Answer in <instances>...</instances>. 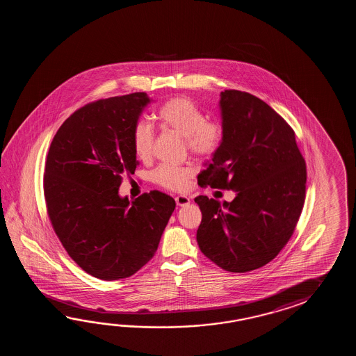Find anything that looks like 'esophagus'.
<instances>
[{
	"label": "esophagus",
	"mask_w": 356,
	"mask_h": 356,
	"mask_svg": "<svg viewBox=\"0 0 356 356\" xmlns=\"http://www.w3.org/2000/svg\"><path fill=\"white\" fill-rule=\"evenodd\" d=\"M189 202H191V200L187 196L175 197V204H177V206H179V207L187 206V204H189Z\"/></svg>",
	"instance_id": "34e87169"
}]
</instances>
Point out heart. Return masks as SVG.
I'll use <instances>...</instances> for the list:
<instances>
[{"mask_svg":"<svg viewBox=\"0 0 356 356\" xmlns=\"http://www.w3.org/2000/svg\"><path fill=\"white\" fill-rule=\"evenodd\" d=\"M160 123L175 134L186 137L189 152L198 158H211L224 140V127L219 121L206 120L204 111L196 102L186 97H177L165 102L158 112ZM154 129L147 122L137 123L132 134V146L137 158L152 156ZM193 170L187 167L160 165L152 172V181L160 187L181 192L188 187Z\"/></svg>","mask_w":356,"mask_h":356,"instance_id":"obj_1","label":"heart"}]
</instances>
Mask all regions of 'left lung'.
<instances>
[{
    "label": "left lung",
    "mask_w": 356,
    "mask_h": 356,
    "mask_svg": "<svg viewBox=\"0 0 356 356\" xmlns=\"http://www.w3.org/2000/svg\"><path fill=\"white\" fill-rule=\"evenodd\" d=\"M224 140L197 179L201 187L232 189V202L195 198L202 220L201 252L229 273L267 265L296 230L305 200L307 167L296 132L250 92L221 91Z\"/></svg>",
    "instance_id": "8db88e82"
}]
</instances>
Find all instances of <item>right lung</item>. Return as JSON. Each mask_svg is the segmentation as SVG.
<instances>
[{
  "instance_id": "right-lung-1",
  "label": "right lung",
  "mask_w": 356,
  "mask_h": 356,
  "mask_svg": "<svg viewBox=\"0 0 356 356\" xmlns=\"http://www.w3.org/2000/svg\"><path fill=\"white\" fill-rule=\"evenodd\" d=\"M146 92L99 99L62 123L49 146L44 198L54 233L85 273L129 277L155 254L175 201L152 191L129 201L118 189L137 167L132 134Z\"/></svg>"
}]
</instances>
